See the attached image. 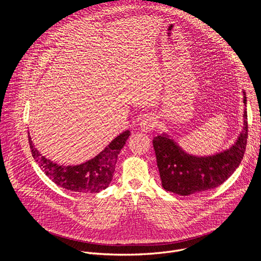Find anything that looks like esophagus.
Returning a JSON list of instances; mask_svg holds the SVG:
<instances>
[{
    "mask_svg": "<svg viewBox=\"0 0 261 261\" xmlns=\"http://www.w3.org/2000/svg\"><path fill=\"white\" fill-rule=\"evenodd\" d=\"M156 127V121L154 118L152 117H145L143 118V120L140 123V129L143 132H147V131H151Z\"/></svg>",
    "mask_w": 261,
    "mask_h": 261,
    "instance_id": "esophagus-1",
    "label": "esophagus"
}]
</instances>
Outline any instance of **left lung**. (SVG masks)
Instances as JSON below:
<instances>
[{"mask_svg":"<svg viewBox=\"0 0 261 261\" xmlns=\"http://www.w3.org/2000/svg\"><path fill=\"white\" fill-rule=\"evenodd\" d=\"M246 97L244 103L246 104ZM244 130L229 150L210 157L186 154L168 136L154 137L153 145L157 165L166 191L191 195L215 189L224 182L239 167L245 154L248 138L247 110H244Z\"/></svg>","mask_w":261,"mask_h":261,"instance_id":"obj_1","label":"left lung"}]
</instances>
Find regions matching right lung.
Returning a JSON list of instances; mask_svg holds the SVG:
<instances>
[{"label": "right lung", "mask_w": 261, "mask_h": 261, "mask_svg": "<svg viewBox=\"0 0 261 261\" xmlns=\"http://www.w3.org/2000/svg\"><path fill=\"white\" fill-rule=\"evenodd\" d=\"M130 131H125L111 141L94 159L76 166H61L41 157L29 135L32 156L44 173L60 187L80 193H98L106 189L115 172L118 155L124 147Z\"/></svg>", "instance_id": "1"}]
</instances>
